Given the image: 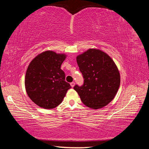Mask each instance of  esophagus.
Listing matches in <instances>:
<instances>
[{
    "instance_id": "34e87169",
    "label": "esophagus",
    "mask_w": 149,
    "mask_h": 149,
    "mask_svg": "<svg viewBox=\"0 0 149 149\" xmlns=\"http://www.w3.org/2000/svg\"><path fill=\"white\" fill-rule=\"evenodd\" d=\"M70 85H71L72 86V87H74V85H75V82H72V83H70Z\"/></svg>"
}]
</instances>
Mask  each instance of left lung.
Wrapping results in <instances>:
<instances>
[{"instance_id": "left-lung-1", "label": "left lung", "mask_w": 149, "mask_h": 149, "mask_svg": "<svg viewBox=\"0 0 149 149\" xmlns=\"http://www.w3.org/2000/svg\"><path fill=\"white\" fill-rule=\"evenodd\" d=\"M84 79L81 86L74 89L82 102L92 109L104 107L115 97L120 85V75L113 60L99 49H90L77 56Z\"/></svg>"}]
</instances>
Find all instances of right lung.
Masks as SVG:
<instances>
[{"label":"right lung","mask_w":149,"mask_h":149,"mask_svg":"<svg viewBox=\"0 0 149 149\" xmlns=\"http://www.w3.org/2000/svg\"><path fill=\"white\" fill-rule=\"evenodd\" d=\"M65 58V54L47 50L30 62L25 86L30 99L39 107L45 109L56 107L72 87L65 81V73L60 68Z\"/></svg>","instance_id":"1"}]
</instances>
